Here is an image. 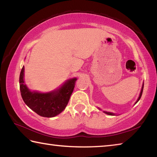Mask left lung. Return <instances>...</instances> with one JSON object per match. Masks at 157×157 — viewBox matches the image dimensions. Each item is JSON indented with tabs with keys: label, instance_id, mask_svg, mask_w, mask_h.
I'll return each mask as SVG.
<instances>
[{
	"label": "left lung",
	"instance_id": "1",
	"mask_svg": "<svg viewBox=\"0 0 157 157\" xmlns=\"http://www.w3.org/2000/svg\"><path fill=\"white\" fill-rule=\"evenodd\" d=\"M143 86H144V83L143 84L142 89H141V90H140V93L139 97V98H138V100H137V101L136 102V103H135V104H136V103H137L138 102H139V100L140 99V98H141V95H142V94H143ZM103 112L105 113L106 114H107V115H110V116H114V115H115V113H111V112H107V111H103Z\"/></svg>",
	"mask_w": 157,
	"mask_h": 157
}]
</instances>
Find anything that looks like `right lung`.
Segmentation results:
<instances>
[{
    "label": "right lung",
    "mask_w": 157,
    "mask_h": 157,
    "mask_svg": "<svg viewBox=\"0 0 157 157\" xmlns=\"http://www.w3.org/2000/svg\"><path fill=\"white\" fill-rule=\"evenodd\" d=\"M24 66L21 69L19 83L21 96L24 102L38 115L51 118L66 108L75 87L77 78L68 79L62 86L53 91H31L24 83Z\"/></svg>",
    "instance_id": "add662e5"
}]
</instances>
